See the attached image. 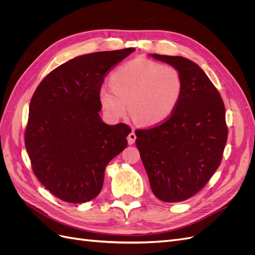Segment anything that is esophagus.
<instances>
[{
    "label": "esophagus",
    "mask_w": 255,
    "mask_h": 255,
    "mask_svg": "<svg viewBox=\"0 0 255 255\" xmlns=\"http://www.w3.org/2000/svg\"><path fill=\"white\" fill-rule=\"evenodd\" d=\"M135 140H136V134L134 130H132V132H130L128 136V144H133L135 142Z\"/></svg>",
    "instance_id": "1"
}]
</instances>
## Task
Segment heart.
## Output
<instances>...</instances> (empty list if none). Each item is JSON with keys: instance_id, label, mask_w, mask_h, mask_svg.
Segmentation results:
<instances>
[{"instance_id": "1", "label": "heart", "mask_w": 255, "mask_h": 255, "mask_svg": "<svg viewBox=\"0 0 255 255\" xmlns=\"http://www.w3.org/2000/svg\"><path fill=\"white\" fill-rule=\"evenodd\" d=\"M183 91L181 73L172 66L137 57L118 68L111 86L100 89V103L110 118L126 115L140 126H155L170 117Z\"/></svg>"}]
</instances>
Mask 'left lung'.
<instances>
[{
  "instance_id": "1",
  "label": "left lung",
  "mask_w": 255,
  "mask_h": 255,
  "mask_svg": "<svg viewBox=\"0 0 255 255\" xmlns=\"http://www.w3.org/2000/svg\"><path fill=\"white\" fill-rule=\"evenodd\" d=\"M177 69L179 103L160 125L136 129L137 149L156 198L181 202L201 190L217 170L228 139L226 109L217 88L194 61L151 54Z\"/></svg>"
}]
</instances>
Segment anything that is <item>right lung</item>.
Wrapping results in <instances>:
<instances>
[{
  "instance_id": "add662e5",
  "label": "right lung",
  "mask_w": 255,
  "mask_h": 255,
  "mask_svg": "<svg viewBox=\"0 0 255 255\" xmlns=\"http://www.w3.org/2000/svg\"><path fill=\"white\" fill-rule=\"evenodd\" d=\"M135 49L96 52L54 69L30 100L25 148L37 179L68 203H84L102 189L107 164L127 148L126 123L100 117L104 78Z\"/></svg>"
}]
</instances>
